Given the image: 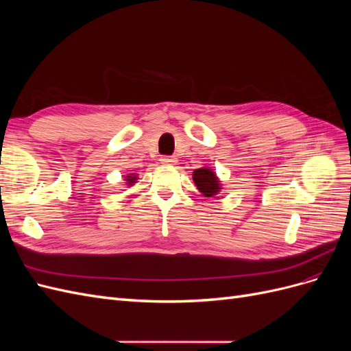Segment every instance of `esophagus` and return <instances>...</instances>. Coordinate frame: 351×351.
<instances>
[{
	"label": "esophagus",
	"instance_id": "obj_1",
	"mask_svg": "<svg viewBox=\"0 0 351 351\" xmlns=\"http://www.w3.org/2000/svg\"><path fill=\"white\" fill-rule=\"evenodd\" d=\"M161 162H162L164 165H173V164L177 162V159H176V156L164 155V156H161Z\"/></svg>",
	"mask_w": 351,
	"mask_h": 351
}]
</instances>
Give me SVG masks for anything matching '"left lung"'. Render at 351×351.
I'll return each instance as SVG.
<instances>
[{"label": "left lung", "mask_w": 351, "mask_h": 351, "mask_svg": "<svg viewBox=\"0 0 351 351\" xmlns=\"http://www.w3.org/2000/svg\"><path fill=\"white\" fill-rule=\"evenodd\" d=\"M193 180H195V184L199 189V192L204 193V196L206 197H212L214 195H217L221 189L215 173L210 171L208 168L195 169Z\"/></svg>", "instance_id": "8db88e82"}]
</instances>
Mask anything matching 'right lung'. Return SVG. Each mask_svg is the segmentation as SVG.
<instances>
[{"mask_svg":"<svg viewBox=\"0 0 351 351\" xmlns=\"http://www.w3.org/2000/svg\"><path fill=\"white\" fill-rule=\"evenodd\" d=\"M127 182H129V184H132L134 182V177H129V178H127Z\"/></svg>","mask_w":351,"mask_h":351,"instance_id":"1","label":"right lung"}]
</instances>
